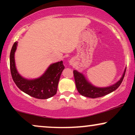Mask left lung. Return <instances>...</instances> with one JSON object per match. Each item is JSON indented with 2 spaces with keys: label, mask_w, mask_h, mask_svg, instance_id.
<instances>
[{
  "label": "left lung",
  "mask_w": 135,
  "mask_h": 135,
  "mask_svg": "<svg viewBox=\"0 0 135 135\" xmlns=\"http://www.w3.org/2000/svg\"><path fill=\"white\" fill-rule=\"evenodd\" d=\"M18 42L14 43L10 52V70L13 81L20 90L38 99H47L56 94L61 72L65 69L63 61L52 63L46 72L35 79L23 78L17 71L15 61V52Z\"/></svg>",
  "instance_id": "1"
}]
</instances>
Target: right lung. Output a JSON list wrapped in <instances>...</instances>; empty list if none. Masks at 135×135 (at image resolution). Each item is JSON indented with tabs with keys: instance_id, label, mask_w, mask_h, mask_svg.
Segmentation results:
<instances>
[{
	"instance_id": "right-lung-1",
	"label": "right lung",
	"mask_w": 135,
	"mask_h": 135,
	"mask_svg": "<svg viewBox=\"0 0 135 135\" xmlns=\"http://www.w3.org/2000/svg\"><path fill=\"white\" fill-rule=\"evenodd\" d=\"M73 73H74L75 85H76L77 89L79 91V93L84 97L91 98H96L103 97V96L107 95V94L110 93L112 91L115 90L121 84L125 74L124 72L123 76L120 79V80H119L114 86L105 88H98L94 87L89 83H88L85 79L83 74H81L80 73L77 72L76 70H74Z\"/></svg>"
}]
</instances>
